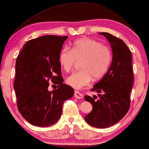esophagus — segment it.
I'll return each mask as SVG.
<instances>
[{"label": "esophagus", "mask_w": 149, "mask_h": 149, "mask_svg": "<svg viewBox=\"0 0 149 149\" xmlns=\"http://www.w3.org/2000/svg\"><path fill=\"white\" fill-rule=\"evenodd\" d=\"M74 96L77 99H82L83 97V95L82 93H81L80 92H79V91H74Z\"/></svg>", "instance_id": "1"}]
</instances>
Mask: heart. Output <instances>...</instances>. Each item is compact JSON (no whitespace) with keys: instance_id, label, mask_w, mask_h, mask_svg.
<instances>
[{"instance_id":"heart-1","label":"heart","mask_w":149,"mask_h":149,"mask_svg":"<svg viewBox=\"0 0 149 149\" xmlns=\"http://www.w3.org/2000/svg\"><path fill=\"white\" fill-rule=\"evenodd\" d=\"M81 60V70L66 79L67 84L75 89L89 85L93 77L98 79L106 74L112 61V52L97 40L83 38L73 42L70 50L64 48L59 55V62L66 72L70 71L77 61Z\"/></svg>"}]
</instances>
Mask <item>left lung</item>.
<instances>
[{
    "label": "left lung",
    "instance_id": "8db88e82",
    "mask_svg": "<svg viewBox=\"0 0 149 149\" xmlns=\"http://www.w3.org/2000/svg\"><path fill=\"white\" fill-rule=\"evenodd\" d=\"M99 34L111 44L113 60L106 74L91 89L100 93L98 97L85 96L93 106L85 120L92 127L107 128L119 122L129 111L134 72L132 53L125 42L108 32Z\"/></svg>",
    "mask_w": 149,
    "mask_h": 149
}]
</instances>
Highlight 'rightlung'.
I'll use <instances>...</instances> for the list:
<instances>
[{"label":"right lung","mask_w":149,"mask_h":149,"mask_svg":"<svg viewBox=\"0 0 149 149\" xmlns=\"http://www.w3.org/2000/svg\"><path fill=\"white\" fill-rule=\"evenodd\" d=\"M68 36L45 35L28 40L15 63L14 89L19 113L32 125L48 127L56 123L62 113L64 101L74 95L61 72L59 55ZM58 89L48 90V82Z\"/></svg>","instance_id":"right-lung-1"}]
</instances>
